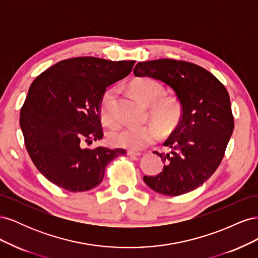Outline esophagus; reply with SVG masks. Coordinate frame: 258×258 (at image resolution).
I'll return each instance as SVG.
<instances>
[{
	"instance_id": "1",
	"label": "esophagus",
	"mask_w": 258,
	"mask_h": 258,
	"mask_svg": "<svg viewBox=\"0 0 258 258\" xmlns=\"http://www.w3.org/2000/svg\"><path fill=\"white\" fill-rule=\"evenodd\" d=\"M127 154H128L129 156H141V155H142V153L136 152V151H127Z\"/></svg>"
}]
</instances>
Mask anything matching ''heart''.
Returning a JSON list of instances; mask_svg holds the SVG:
<instances>
[{
	"label": "heart",
	"mask_w": 258,
	"mask_h": 258,
	"mask_svg": "<svg viewBox=\"0 0 258 258\" xmlns=\"http://www.w3.org/2000/svg\"><path fill=\"white\" fill-rule=\"evenodd\" d=\"M130 90L148 106V114L156 123H146L144 126H126L110 134V142L119 147L130 150H142L156 143L160 138L161 128L163 134L174 130L182 120L183 105L177 97L163 96L165 89L157 81L150 77L136 80L130 84ZM117 90L107 88L100 101V116L108 127H116L119 123L117 115Z\"/></svg>",
	"instance_id": "1"
}]
</instances>
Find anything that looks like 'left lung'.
Returning a JSON list of instances; mask_svg holds the SVG:
<instances>
[{
  "instance_id": "left-lung-1",
  "label": "left lung",
  "mask_w": 258,
  "mask_h": 258,
  "mask_svg": "<svg viewBox=\"0 0 258 258\" xmlns=\"http://www.w3.org/2000/svg\"><path fill=\"white\" fill-rule=\"evenodd\" d=\"M134 73L167 84L183 105L181 122L163 143L171 152H155L165 166L143 176L145 184L171 197L196 189L221 165L235 127L227 89L206 69L182 60L139 62Z\"/></svg>"
}]
</instances>
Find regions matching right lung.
Returning <instances> with one entry per match:
<instances>
[{
	"mask_svg": "<svg viewBox=\"0 0 258 258\" xmlns=\"http://www.w3.org/2000/svg\"><path fill=\"white\" fill-rule=\"evenodd\" d=\"M135 63L76 57L59 61L31 84L20 127L34 166L52 184L73 192L89 190L102 182L108 163L127 153L84 145L103 138L101 97Z\"/></svg>",
	"mask_w": 258,
	"mask_h": 258,
	"instance_id": "add662e5",
	"label": "right lung"
}]
</instances>
